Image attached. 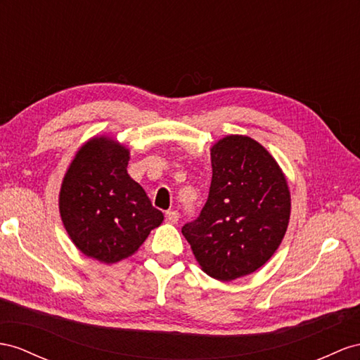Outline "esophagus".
<instances>
[{
    "label": "esophagus",
    "instance_id": "34e87169",
    "mask_svg": "<svg viewBox=\"0 0 360 360\" xmlns=\"http://www.w3.org/2000/svg\"><path fill=\"white\" fill-rule=\"evenodd\" d=\"M165 220H167V222L172 224V225L178 224L179 213H178V211H167V214H165Z\"/></svg>",
    "mask_w": 360,
    "mask_h": 360
}]
</instances>
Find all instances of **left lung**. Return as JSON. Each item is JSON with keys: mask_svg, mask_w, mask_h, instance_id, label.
<instances>
[{"mask_svg": "<svg viewBox=\"0 0 360 360\" xmlns=\"http://www.w3.org/2000/svg\"><path fill=\"white\" fill-rule=\"evenodd\" d=\"M213 178L205 207L182 226L211 278L233 281L268 263L290 219V190L278 162L246 135H226L211 146Z\"/></svg>", "mask_w": 360, "mask_h": 360, "instance_id": "1", "label": "left lung"}]
</instances>
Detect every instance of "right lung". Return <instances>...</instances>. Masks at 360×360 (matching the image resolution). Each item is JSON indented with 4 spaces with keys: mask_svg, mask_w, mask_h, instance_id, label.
Returning a JSON list of instances; mask_svg holds the SVG:
<instances>
[{
    "mask_svg": "<svg viewBox=\"0 0 360 360\" xmlns=\"http://www.w3.org/2000/svg\"><path fill=\"white\" fill-rule=\"evenodd\" d=\"M131 152L96 135L76 152L59 191V213L71 242L89 259L114 264L134 255L164 216L127 174Z\"/></svg>",
    "mask_w": 360,
    "mask_h": 360,
    "instance_id": "obj_1",
    "label": "right lung"
}]
</instances>
